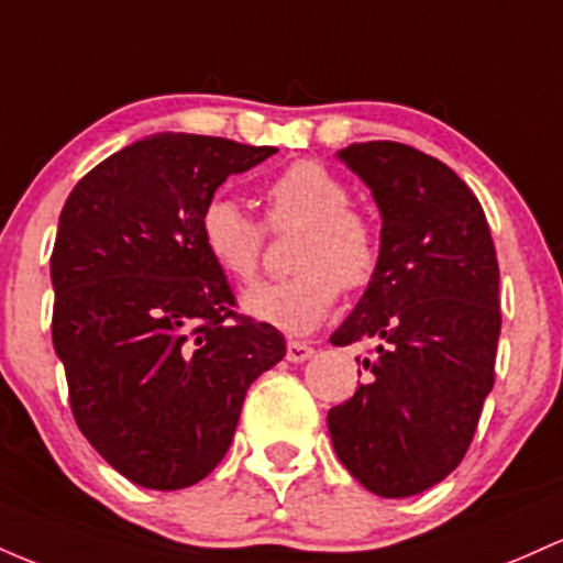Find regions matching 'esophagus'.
Returning <instances> with one entry per match:
<instances>
[{"instance_id":"esophagus-1","label":"esophagus","mask_w":563,"mask_h":563,"mask_svg":"<svg viewBox=\"0 0 563 563\" xmlns=\"http://www.w3.org/2000/svg\"><path fill=\"white\" fill-rule=\"evenodd\" d=\"M311 356H313L311 345L302 343V340H287V362L300 364V362H308Z\"/></svg>"}]
</instances>
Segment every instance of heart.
Segmentation results:
<instances>
[{"instance_id": "heart-1", "label": "heart", "mask_w": 563, "mask_h": 563, "mask_svg": "<svg viewBox=\"0 0 563 563\" xmlns=\"http://www.w3.org/2000/svg\"><path fill=\"white\" fill-rule=\"evenodd\" d=\"M265 225L295 229L292 276L265 282L244 292L252 319L289 334L311 332L338 302L340 287L362 289L380 265V233L364 212L353 210L351 191L327 164L300 159L265 186ZM199 239L207 257L233 282L255 279L265 231L231 197H212L199 214Z\"/></svg>"}]
</instances>
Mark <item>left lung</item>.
<instances>
[{"label":"left lung","instance_id":"1","mask_svg":"<svg viewBox=\"0 0 563 563\" xmlns=\"http://www.w3.org/2000/svg\"><path fill=\"white\" fill-rule=\"evenodd\" d=\"M380 210V265L332 345L375 340L366 377L327 415L340 463L380 497L444 482L495 385L500 268L484 210L444 162L394 141L338 151ZM362 375V372H358Z\"/></svg>","mask_w":563,"mask_h":563}]
</instances>
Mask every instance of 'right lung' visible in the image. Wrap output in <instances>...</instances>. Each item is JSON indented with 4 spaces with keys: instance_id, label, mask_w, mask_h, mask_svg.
Instances as JSON below:
<instances>
[{
    "instance_id": "right-lung-1",
    "label": "right lung",
    "mask_w": 563,
    "mask_h": 563,
    "mask_svg": "<svg viewBox=\"0 0 563 563\" xmlns=\"http://www.w3.org/2000/svg\"><path fill=\"white\" fill-rule=\"evenodd\" d=\"M274 154L159 132L92 167L63 205L53 345L74 420L145 489L201 482L229 452L247 388L287 353L276 327L233 311L199 239L218 186Z\"/></svg>"
}]
</instances>
